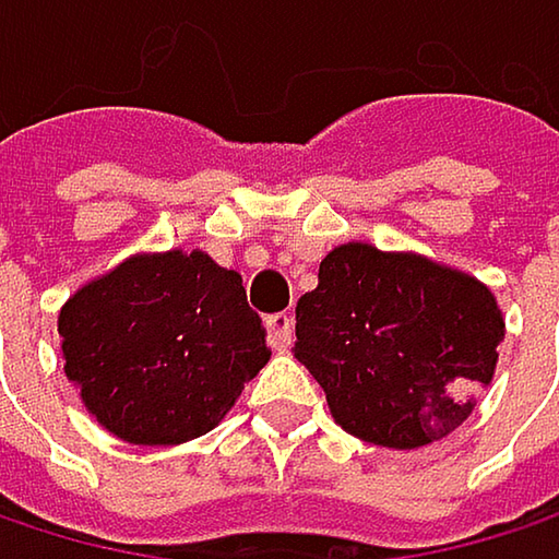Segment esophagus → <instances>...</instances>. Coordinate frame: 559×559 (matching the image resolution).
<instances>
[{
  "label": "esophagus",
  "instance_id": "esophagus-1",
  "mask_svg": "<svg viewBox=\"0 0 559 559\" xmlns=\"http://www.w3.org/2000/svg\"><path fill=\"white\" fill-rule=\"evenodd\" d=\"M265 326H269V340H272V346L284 353L287 346H290V340H294V317L290 313H272L269 320H265Z\"/></svg>",
  "mask_w": 559,
  "mask_h": 559
}]
</instances>
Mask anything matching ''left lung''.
<instances>
[{
    "instance_id": "left-lung-1",
    "label": "left lung",
    "mask_w": 559,
    "mask_h": 559,
    "mask_svg": "<svg viewBox=\"0 0 559 559\" xmlns=\"http://www.w3.org/2000/svg\"><path fill=\"white\" fill-rule=\"evenodd\" d=\"M294 359L333 420L376 447L453 433L496 376L504 320L492 290L414 252L336 246L297 300Z\"/></svg>"
}]
</instances>
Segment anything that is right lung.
<instances>
[{"label":"right lung","instance_id":"add662e5","mask_svg":"<svg viewBox=\"0 0 559 559\" xmlns=\"http://www.w3.org/2000/svg\"><path fill=\"white\" fill-rule=\"evenodd\" d=\"M63 372L119 440L174 447L213 430L272 359L242 275L206 252L132 255L57 317Z\"/></svg>","mask_w":559,"mask_h":559}]
</instances>
